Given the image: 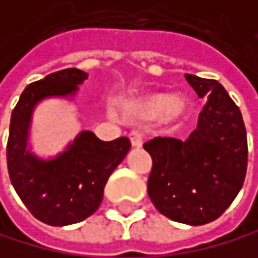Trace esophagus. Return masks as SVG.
<instances>
[{
	"label": "esophagus",
	"instance_id": "obj_1",
	"mask_svg": "<svg viewBox=\"0 0 258 258\" xmlns=\"http://www.w3.org/2000/svg\"><path fill=\"white\" fill-rule=\"evenodd\" d=\"M129 140H131V145L132 146H142V142H143V134L140 131H131L129 132Z\"/></svg>",
	"mask_w": 258,
	"mask_h": 258
}]
</instances>
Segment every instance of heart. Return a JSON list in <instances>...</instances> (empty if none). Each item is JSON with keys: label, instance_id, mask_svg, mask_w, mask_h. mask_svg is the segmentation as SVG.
Returning <instances> with one entry per match:
<instances>
[{"label": "heart", "instance_id": "heart-1", "mask_svg": "<svg viewBox=\"0 0 258 258\" xmlns=\"http://www.w3.org/2000/svg\"><path fill=\"white\" fill-rule=\"evenodd\" d=\"M184 107V101L173 94H157L153 97L145 99L140 102V113L148 118H168L172 115L179 113Z\"/></svg>", "mask_w": 258, "mask_h": 258}]
</instances>
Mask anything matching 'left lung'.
Wrapping results in <instances>:
<instances>
[{
	"instance_id": "8db88e82",
	"label": "left lung",
	"mask_w": 258,
	"mask_h": 258,
	"mask_svg": "<svg viewBox=\"0 0 258 258\" xmlns=\"http://www.w3.org/2000/svg\"><path fill=\"white\" fill-rule=\"evenodd\" d=\"M208 102L187 140L156 137L143 145L153 167L148 196L161 214L189 225L208 224L230 207L247 168V137L238 105L213 79L186 74Z\"/></svg>"
}]
</instances>
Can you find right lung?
<instances>
[{
  "label": "right lung",
  "mask_w": 258,
  "mask_h": 258,
  "mask_svg": "<svg viewBox=\"0 0 258 258\" xmlns=\"http://www.w3.org/2000/svg\"><path fill=\"white\" fill-rule=\"evenodd\" d=\"M88 79L80 69H62L29 83L12 110L6 146L11 183L36 219L48 225L77 224L102 202L108 176L131 148L127 137L99 140L83 131L74 143L51 161H39L28 151V127L34 105L48 96H69Z\"/></svg>",
  "instance_id": "right-lung-1"
}]
</instances>
